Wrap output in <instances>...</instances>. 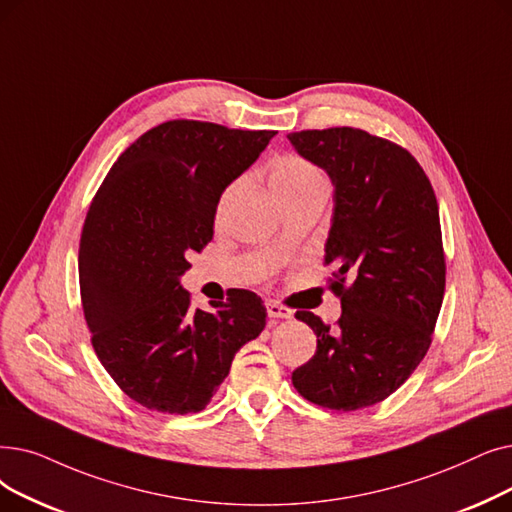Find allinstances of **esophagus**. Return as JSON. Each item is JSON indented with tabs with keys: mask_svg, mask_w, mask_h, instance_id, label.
<instances>
[{
	"mask_svg": "<svg viewBox=\"0 0 512 512\" xmlns=\"http://www.w3.org/2000/svg\"><path fill=\"white\" fill-rule=\"evenodd\" d=\"M265 309H268V316L272 320H291L293 318V311L284 307V305H280V303H276V301L265 303Z\"/></svg>",
	"mask_w": 512,
	"mask_h": 512,
	"instance_id": "obj_1",
	"label": "esophagus"
}]
</instances>
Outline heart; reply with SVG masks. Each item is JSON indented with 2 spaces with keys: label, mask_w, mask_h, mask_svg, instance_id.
Returning a JSON list of instances; mask_svg holds the SVG:
<instances>
[{
  "label": "heart",
  "mask_w": 512,
  "mask_h": 512,
  "mask_svg": "<svg viewBox=\"0 0 512 512\" xmlns=\"http://www.w3.org/2000/svg\"><path fill=\"white\" fill-rule=\"evenodd\" d=\"M270 186L280 201L293 196H303L316 190H326V177L318 165L311 163L299 154H282L270 165ZM234 190V184L221 194L219 207L226 203V198Z\"/></svg>",
  "instance_id": "heart-1"
}]
</instances>
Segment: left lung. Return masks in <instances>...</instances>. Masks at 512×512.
<instances>
[{
    "label": "left lung",
    "mask_w": 512,
    "mask_h": 512,
    "mask_svg": "<svg viewBox=\"0 0 512 512\" xmlns=\"http://www.w3.org/2000/svg\"><path fill=\"white\" fill-rule=\"evenodd\" d=\"M335 184L324 263L343 314L330 328L311 311L314 358L293 372L307 402L353 412L383 402L425 358L446 293L439 207L412 154L355 127L288 133Z\"/></svg>",
    "instance_id": "left-lung-1"
}]
</instances>
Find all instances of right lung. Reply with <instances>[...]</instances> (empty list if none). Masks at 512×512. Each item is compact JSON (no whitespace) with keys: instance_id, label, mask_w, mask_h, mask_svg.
I'll return each instance as SVG.
<instances>
[{"instance_id":"obj_1","label":"right lung","mask_w":512,"mask_h":512,"mask_svg":"<svg viewBox=\"0 0 512 512\" xmlns=\"http://www.w3.org/2000/svg\"><path fill=\"white\" fill-rule=\"evenodd\" d=\"M276 136L173 119L110 167L85 215L79 288L98 360L125 395L165 414L201 412L236 351L265 328L261 297L190 309L180 276L213 238L221 192Z\"/></svg>"}]
</instances>
